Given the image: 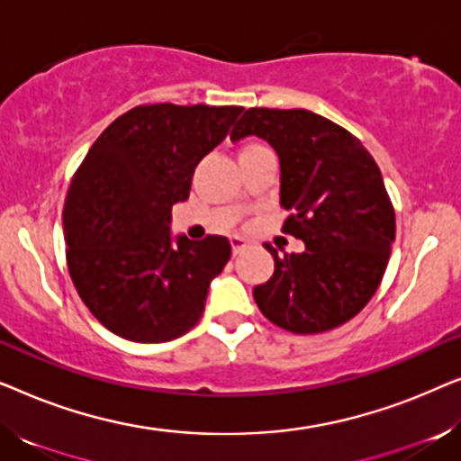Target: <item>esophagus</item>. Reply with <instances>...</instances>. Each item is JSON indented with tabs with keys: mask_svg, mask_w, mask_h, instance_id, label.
<instances>
[{
	"mask_svg": "<svg viewBox=\"0 0 461 461\" xmlns=\"http://www.w3.org/2000/svg\"><path fill=\"white\" fill-rule=\"evenodd\" d=\"M230 245H232V254L237 256V254H241V251H243L245 248H248L249 243L245 241L243 237H237V235H235V237H230Z\"/></svg>",
	"mask_w": 461,
	"mask_h": 461,
	"instance_id": "34e87169",
	"label": "esophagus"
}]
</instances>
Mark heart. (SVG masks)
I'll return each mask as SVG.
<instances>
[{"label": "heart", "instance_id": "obj_1", "mask_svg": "<svg viewBox=\"0 0 461 461\" xmlns=\"http://www.w3.org/2000/svg\"><path fill=\"white\" fill-rule=\"evenodd\" d=\"M256 149H262V147H258V144H254V142H245V144H241V149H239V155L251 153V150H256Z\"/></svg>", "mask_w": 461, "mask_h": 461}]
</instances>
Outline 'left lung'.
I'll return each mask as SVG.
<instances>
[{"mask_svg":"<svg viewBox=\"0 0 461 461\" xmlns=\"http://www.w3.org/2000/svg\"><path fill=\"white\" fill-rule=\"evenodd\" d=\"M258 136L279 155L283 232L302 254H276L275 273L254 287L270 323L292 333L344 325L380 287L394 241V210L380 167L361 140L306 109H248L230 140Z\"/></svg>","mask_w":461,"mask_h":461,"instance_id":"obj_1","label":"left lung"}]
</instances>
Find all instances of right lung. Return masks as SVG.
I'll return each mask as SVG.
<instances>
[{
  "label": "right lung",
  "instance_id": "right-lung-1",
  "mask_svg": "<svg viewBox=\"0 0 461 461\" xmlns=\"http://www.w3.org/2000/svg\"><path fill=\"white\" fill-rule=\"evenodd\" d=\"M243 106L142 104L87 150L65 199L67 264L90 312L115 336L169 342L199 323L230 258L226 237H172V207Z\"/></svg>",
  "mask_w": 461,
  "mask_h": 461
}]
</instances>
